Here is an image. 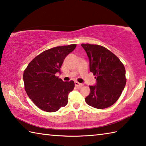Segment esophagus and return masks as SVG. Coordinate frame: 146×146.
Masks as SVG:
<instances>
[{
  "instance_id": "obj_1",
  "label": "esophagus",
  "mask_w": 146,
  "mask_h": 146,
  "mask_svg": "<svg viewBox=\"0 0 146 146\" xmlns=\"http://www.w3.org/2000/svg\"><path fill=\"white\" fill-rule=\"evenodd\" d=\"M75 86L76 87H77V88H80V87H81V86H83V84H81V83H79V82H75Z\"/></svg>"
}]
</instances>
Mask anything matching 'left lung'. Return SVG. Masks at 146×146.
Segmentation results:
<instances>
[{
	"label": "left lung",
	"mask_w": 146,
	"mask_h": 146,
	"mask_svg": "<svg viewBox=\"0 0 146 146\" xmlns=\"http://www.w3.org/2000/svg\"><path fill=\"white\" fill-rule=\"evenodd\" d=\"M81 46L89 57L90 71L97 78L96 86H90L86 102L97 109L110 107L119 98L126 84L124 66L105 47L90 44Z\"/></svg>",
	"instance_id": "obj_1"
}]
</instances>
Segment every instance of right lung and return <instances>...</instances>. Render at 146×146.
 Masks as SVG:
<instances>
[{
  "label": "right lung",
  "instance_id": "right-lung-1",
  "mask_svg": "<svg viewBox=\"0 0 146 146\" xmlns=\"http://www.w3.org/2000/svg\"><path fill=\"white\" fill-rule=\"evenodd\" d=\"M76 46L70 44L47 49L35 56L24 70L26 92L41 110L55 112L67 105L68 94L73 90L75 83L64 82L55 74L60 72L64 58Z\"/></svg>",
  "mask_w": 146,
  "mask_h": 146
}]
</instances>
